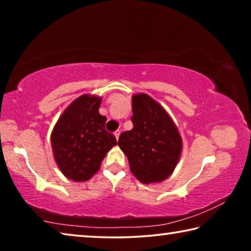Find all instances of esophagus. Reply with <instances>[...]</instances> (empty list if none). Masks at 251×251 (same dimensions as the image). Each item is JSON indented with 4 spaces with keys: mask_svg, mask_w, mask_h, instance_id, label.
Segmentation results:
<instances>
[{
    "mask_svg": "<svg viewBox=\"0 0 251 251\" xmlns=\"http://www.w3.org/2000/svg\"><path fill=\"white\" fill-rule=\"evenodd\" d=\"M114 134H115V137H116V139H118V137H120V135H121V130L118 129V130H116L115 133H114Z\"/></svg>",
    "mask_w": 251,
    "mask_h": 251,
    "instance_id": "esophagus-1",
    "label": "esophagus"
}]
</instances>
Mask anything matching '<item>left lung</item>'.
Returning <instances> with one entry per match:
<instances>
[{
	"mask_svg": "<svg viewBox=\"0 0 251 251\" xmlns=\"http://www.w3.org/2000/svg\"><path fill=\"white\" fill-rule=\"evenodd\" d=\"M131 109L133 128L123 131L118 146L139 181H163L172 175L180 157V135L166 110L148 95H134Z\"/></svg>",
	"mask_w": 251,
	"mask_h": 251,
	"instance_id": "left-lung-1",
	"label": "left lung"
}]
</instances>
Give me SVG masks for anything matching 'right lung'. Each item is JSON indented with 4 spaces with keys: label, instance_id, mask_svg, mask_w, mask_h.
<instances>
[{
    "label": "right lung",
    "instance_id": "add662e5",
    "mask_svg": "<svg viewBox=\"0 0 251 251\" xmlns=\"http://www.w3.org/2000/svg\"><path fill=\"white\" fill-rule=\"evenodd\" d=\"M101 99L83 95L67 107L55 125L50 142L55 160L65 177L90 179L117 142L105 129L107 118L99 112Z\"/></svg>",
    "mask_w": 251,
    "mask_h": 251
}]
</instances>
